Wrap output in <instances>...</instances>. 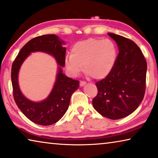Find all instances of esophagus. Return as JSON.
<instances>
[{"label": "esophagus", "instance_id": "obj_1", "mask_svg": "<svg viewBox=\"0 0 158 158\" xmlns=\"http://www.w3.org/2000/svg\"><path fill=\"white\" fill-rule=\"evenodd\" d=\"M85 84H86V83L85 81H81V82H80V85H81V87L82 86H84Z\"/></svg>", "mask_w": 158, "mask_h": 158}]
</instances>
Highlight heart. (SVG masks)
Instances as JSON below:
<instances>
[{
  "label": "heart",
  "instance_id": "obj_1",
  "mask_svg": "<svg viewBox=\"0 0 158 158\" xmlns=\"http://www.w3.org/2000/svg\"><path fill=\"white\" fill-rule=\"evenodd\" d=\"M72 55L65 58V67L73 76H77L83 70L89 76L102 79L110 74L115 65L118 50L115 43L110 39L98 38L79 41L73 46Z\"/></svg>",
  "mask_w": 158,
  "mask_h": 158
}]
</instances>
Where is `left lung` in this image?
I'll use <instances>...</instances> for the list:
<instances>
[{
    "label": "left lung",
    "instance_id": "left-lung-1",
    "mask_svg": "<svg viewBox=\"0 0 158 158\" xmlns=\"http://www.w3.org/2000/svg\"><path fill=\"white\" fill-rule=\"evenodd\" d=\"M107 35L117 43L119 54L110 74L95 83L98 94L93 106L104 117L118 120L133 113L143 100L147 62L133 41L114 33Z\"/></svg>",
    "mask_w": 158,
    "mask_h": 158
}]
</instances>
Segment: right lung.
<instances>
[{"instance_id":"1","label":"right lung","mask_w":158,"mask_h":158,"mask_svg":"<svg viewBox=\"0 0 158 158\" xmlns=\"http://www.w3.org/2000/svg\"><path fill=\"white\" fill-rule=\"evenodd\" d=\"M64 41L54 34L43 35L31 39L20 50L11 68L13 98L23 113L30 120L40 125H50L58 122L65 115L70 98L79 88V81L68 77L63 73L65 50ZM33 52L51 54L59 65L56 81L51 93L45 100L33 102L22 95L18 84V73L22 63Z\"/></svg>"}]
</instances>
